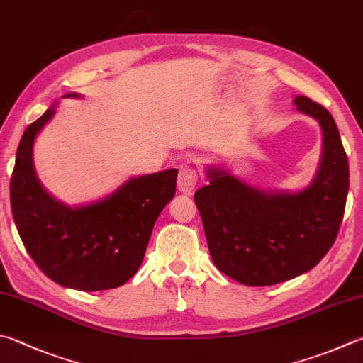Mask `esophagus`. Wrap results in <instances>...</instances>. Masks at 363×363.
Returning a JSON list of instances; mask_svg holds the SVG:
<instances>
[{
    "label": "esophagus",
    "mask_w": 363,
    "mask_h": 363,
    "mask_svg": "<svg viewBox=\"0 0 363 363\" xmlns=\"http://www.w3.org/2000/svg\"><path fill=\"white\" fill-rule=\"evenodd\" d=\"M195 186H196L195 169H192L190 167H182L179 169V174H177V189H179L182 194L190 195L194 194Z\"/></svg>",
    "instance_id": "34e87169"
}]
</instances>
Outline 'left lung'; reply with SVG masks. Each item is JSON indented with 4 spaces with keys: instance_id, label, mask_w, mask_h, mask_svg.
I'll list each match as a JSON object with an SVG mask.
<instances>
[{
    "instance_id": "8db88e82",
    "label": "left lung",
    "mask_w": 363,
    "mask_h": 363,
    "mask_svg": "<svg viewBox=\"0 0 363 363\" xmlns=\"http://www.w3.org/2000/svg\"><path fill=\"white\" fill-rule=\"evenodd\" d=\"M294 103L322 133L319 167L306 187L257 189L211 164L209 184L194 195L214 265L245 286H273L314 268L333 246L345 214L349 164L337 123L306 96Z\"/></svg>"
}]
</instances>
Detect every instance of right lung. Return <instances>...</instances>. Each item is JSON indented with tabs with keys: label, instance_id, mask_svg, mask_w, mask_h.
I'll return each instance as SVG.
<instances>
[{
	"label": "right lung",
	"instance_id": "1",
	"mask_svg": "<svg viewBox=\"0 0 363 363\" xmlns=\"http://www.w3.org/2000/svg\"><path fill=\"white\" fill-rule=\"evenodd\" d=\"M63 98H82L81 94ZM55 101L18 144L11 177V209L25 249L57 284L95 292L123 286L141 267L157 217L174 199L177 169L133 176L101 199L57 200L38 179L33 147L57 113Z\"/></svg>",
	"mask_w": 363,
	"mask_h": 363
}]
</instances>
